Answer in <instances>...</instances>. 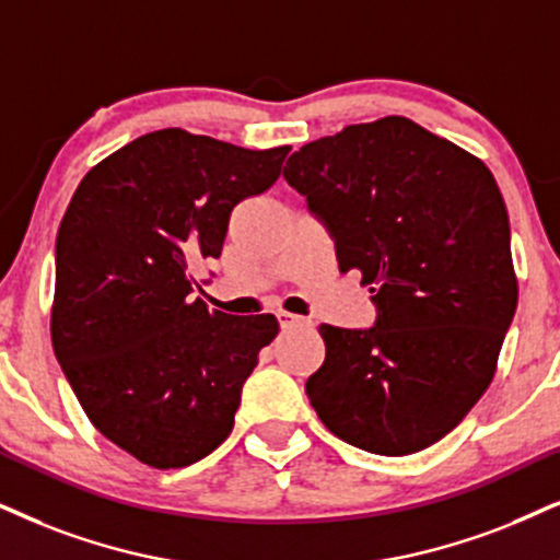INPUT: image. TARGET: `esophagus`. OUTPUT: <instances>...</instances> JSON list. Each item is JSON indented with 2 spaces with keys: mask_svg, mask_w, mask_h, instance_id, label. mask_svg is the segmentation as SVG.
Listing matches in <instances>:
<instances>
[{
  "mask_svg": "<svg viewBox=\"0 0 560 560\" xmlns=\"http://www.w3.org/2000/svg\"><path fill=\"white\" fill-rule=\"evenodd\" d=\"M276 317H279L281 328H310V325H313V320H310V317L287 313V310H279V313H276Z\"/></svg>",
  "mask_w": 560,
  "mask_h": 560,
  "instance_id": "1",
  "label": "esophagus"
}]
</instances>
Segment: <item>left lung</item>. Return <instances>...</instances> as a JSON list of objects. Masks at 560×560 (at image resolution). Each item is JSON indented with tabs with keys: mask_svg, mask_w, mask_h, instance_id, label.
Here are the masks:
<instances>
[{
	"mask_svg": "<svg viewBox=\"0 0 560 560\" xmlns=\"http://www.w3.org/2000/svg\"><path fill=\"white\" fill-rule=\"evenodd\" d=\"M284 178L359 271L372 328L320 325L325 362L304 390L332 434L400 457L450 434L497 372L516 310L504 198L470 152L410 118L304 144Z\"/></svg>",
	"mask_w": 560,
	"mask_h": 560,
	"instance_id": "obj_1",
	"label": "left lung"
}]
</instances>
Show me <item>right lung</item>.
Masks as SVG:
<instances>
[{
    "instance_id": "right-lung-1",
    "label": "right lung",
    "mask_w": 560,
    "mask_h": 560,
    "mask_svg": "<svg viewBox=\"0 0 560 560\" xmlns=\"http://www.w3.org/2000/svg\"><path fill=\"white\" fill-rule=\"evenodd\" d=\"M289 147L243 150L183 129L129 141L77 186L56 235L51 341L105 439L150 468H186L235 427L273 315H224L194 296L232 209L279 180Z\"/></svg>"
}]
</instances>
